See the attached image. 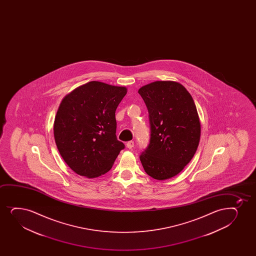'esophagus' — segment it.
<instances>
[{
    "label": "esophagus",
    "instance_id": "34e87169",
    "mask_svg": "<svg viewBox=\"0 0 256 256\" xmlns=\"http://www.w3.org/2000/svg\"><path fill=\"white\" fill-rule=\"evenodd\" d=\"M126 147L128 148H130V150H132V148L134 147V142H128L126 144Z\"/></svg>",
    "mask_w": 256,
    "mask_h": 256
}]
</instances>
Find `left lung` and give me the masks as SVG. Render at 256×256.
Returning a JSON list of instances; mask_svg holds the SVG:
<instances>
[{"mask_svg":"<svg viewBox=\"0 0 256 256\" xmlns=\"http://www.w3.org/2000/svg\"><path fill=\"white\" fill-rule=\"evenodd\" d=\"M148 111L150 139L140 154L148 175L157 180L176 176L196 152L200 124L194 100L174 81H156L139 88Z\"/></svg>","mask_w":256,"mask_h":256,"instance_id":"1","label":"left lung"}]
</instances>
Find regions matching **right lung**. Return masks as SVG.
<instances>
[{
  "label": "right lung",
  "mask_w": 256,
  "mask_h": 256,
  "mask_svg": "<svg viewBox=\"0 0 256 256\" xmlns=\"http://www.w3.org/2000/svg\"><path fill=\"white\" fill-rule=\"evenodd\" d=\"M126 87L92 81L66 96L54 124L56 146L72 170L90 178L106 174L124 144L116 136L115 111Z\"/></svg>",
  "instance_id": "add662e5"
}]
</instances>
